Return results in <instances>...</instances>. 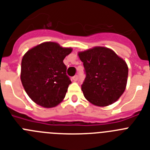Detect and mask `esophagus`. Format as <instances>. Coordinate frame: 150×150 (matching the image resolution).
I'll list each match as a JSON object with an SVG mask.
<instances>
[{"instance_id":"obj_1","label":"esophagus","mask_w":150,"mask_h":150,"mask_svg":"<svg viewBox=\"0 0 150 150\" xmlns=\"http://www.w3.org/2000/svg\"><path fill=\"white\" fill-rule=\"evenodd\" d=\"M78 79H79V76L78 75H75V76L73 77V79H74V81H77Z\"/></svg>"}]
</instances>
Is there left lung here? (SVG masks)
Wrapping results in <instances>:
<instances>
[{
    "label": "left lung",
    "instance_id": "8db88e82",
    "mask_svg": "<svg viewBox=\"0 0 150 150\" xmlns=\"http://www.w3.org/2000/svg\"><path fill=\"white\" fill-rule=\"evenodd\" d=\"M86 78L81 86L85 98L99 107L113 104L125 91L128 68L110 49L96 46L78 53Z\"/></svg>",
    "mask_w": 150,
    "mask_h": 150
}]
</instances>
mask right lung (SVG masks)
<instances>
[{
    "label": "right lung",
    "instance_id": "add662e5",
    "mask_svg": "<svg viewBox=\"0 0 150 150\" xmlns=\"http://www.w3.org/2000/svg\"><path fill=\"white\" fill-rule=\"evenodd\" d=\"M72 51L57 43L46 42L25 54L21 81L30 98L41 107L57 106L65 97L71 79L63 60Z\"/></svg>",
    "mask_w": 150,
    "mask_h": 150
}]
</instances>
